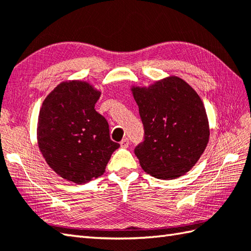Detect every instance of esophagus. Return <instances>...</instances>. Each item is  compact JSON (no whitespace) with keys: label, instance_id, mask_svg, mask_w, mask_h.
Returning <instances> with one entry per match:
<instances>
[{"label":"esophagus","instance_id":"esophagus-1","mask_svg":"<svg viewBox=\"0 0 251 251\" xmlns=\"http://www.w3.org/2000/svg\"><path fill=\"white\" fill-rule=\"evenodd\" d=\"M120 145H121L122 148H128V146H129V140L127 139V138H124V139H123V140L120 142Z\"/></svg>","mask_w":251,"mask_h":251}]
</instances>
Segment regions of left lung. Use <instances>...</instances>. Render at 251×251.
<instances>
[{"instance_id": "1", "label": "left lung", "mask_w": 251, "mask_h": 251, "mask_svg": "<svg viewBox=\"0 0 251 251\" xmlns=\"http://www.w3.org/2000/svg\"><path fill=\"white\" fill-rule=\"evenodd\" d=\"M132 92L145 129L143 141L135 148L142 169L162 180L188 173L209 139L206 110L200 96L176 76Z\"/></svg>"}]
</instances>
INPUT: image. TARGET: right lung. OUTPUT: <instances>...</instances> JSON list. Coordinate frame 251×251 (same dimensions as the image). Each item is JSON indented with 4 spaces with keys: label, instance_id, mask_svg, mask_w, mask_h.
<instances>
[{
    "label": "right lung",
    "instance_id": "right-lung-1",
    "mask_svg": "<svg viewBox=\"0 0 251 251\" xmlns=\"http://www.w3.org/2000/svg\"><path fill=\"white\" fill-rule=\"evenodd\" d=\"M100 93L87 83H61L44 100L37 141L46 163L78 184L102 176L120 145L111 140L109 123L95 110Z\"/></svg>",
    "mask_w": 251,
    "mask_h": 251
}]
</instances>
